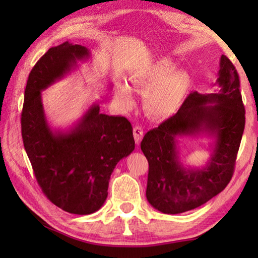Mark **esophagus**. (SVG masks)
Segmentation results:
<instances>
[{"mask_svg":"<svg viewBox=\"0 0 258 258\" xmlns=\"http://www.w3.org/2000/svg\"><path fill=\"white\" fill-rule=\"evenodd\" d=\"M133 134H134L135 142H137V145L139 146L140 142H141L142 138H143V128L141 127V126L135 125L133 127Z\"/></svg>","mask_w":258,"mask_h":258,"instance_id":"1","label":"esophagus"}]
</instances>
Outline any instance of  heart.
<instances>
[{
	"label": "heart",
	"instance_id": "b5f03b06",
	"mask_svg": "<svg viewBox=\"0 0 258 258\" xmlns=\"http://www.w3.org/2000/svg\"><path fill=\"white\" fill-rule=\"evenodd\" d=\"M134 87L148 91L145 97V109L152 118L165 119L174 115L182 106L191 85L190 75L185 71H177L175 62L163 58L151 63L145 72L132 78ZM117 98L126 107L134 102L131 87L120 84L116 91Z\"/></svg>",
	"mask_w": 258,
	"mask_h": 258
}]
</instances>
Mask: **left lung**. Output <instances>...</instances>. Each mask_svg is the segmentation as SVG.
<instances>
[{"mask_svg":"<svg viewBox=\"0 0 258 258\" xmlns=\"http://www.w3.org/2000/svg\"><path fill=\"white\" fill-rule=\"evenodd\" d=\"M218 93L192 92L175 115L148 132L141 150L149 163L147 199L164 214L202 206L225 189L232 178L244 130V107L237 69L222 55ZM206 133L216 138L206 168L185 169L178 160L177 136Z\"/></svg>","mask_w":258,"mask_h":258,"instance_id":"obj_1","label":"left lung"}]
</instances>
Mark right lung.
Wrapping results in <instances>:
<instances>
[{"label":"right lung","mask_w":258,"mask_h":258,"mask_svg":"<svg viewBox=\"0 0 258 258\" xmlns=\"http://www.w3.org/2000/svg\"><path fill=\"white\" fill-rule=\"evenodd\" d=\"M89 55L85 46L68 42L47 50L29 74L21 111L24 147L38 185L52 204L77 215L101 208L113 168L135 148L130 121L101 113L98 104L68 132L47 125L41 91Z\"/></svg>","instance_id":"1"}]
</instances>
